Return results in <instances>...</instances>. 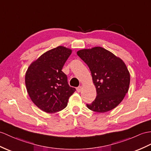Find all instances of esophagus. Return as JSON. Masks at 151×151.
Listing matches in <instances>:
<instances>
[{"mask_svg": "<svg viewBox=\"0 0 151 151\" xmlns=\"http://www.w3.org/2000/svg\"><path fill=\"white\" fill-rule=\"evenodd\" d=\"M82 89V86H79V87H78L76 88V91H77V92H78V93L81 92Z\"/></svg>", "mask_w": 151, "mask_h": 151, "instance_id": "esophagus-1", "label": "esophagus"}]
</instances>
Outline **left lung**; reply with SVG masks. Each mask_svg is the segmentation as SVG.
I'll return each mask as SVG.
<instances>
[{
    "label": "left lung",
    "mask_w": 151,
    "mask_h": 151,
    "mask_svg": "<svg viewBox=\"0 0 151 151\" xmlns=\"http://www.w3.org/2000/svg\"><path fill=\"white\" fill-rule=\"evenodd\" d=\"M77 55L88 65L96 97L87 107L97 113L113 109L123 100L130 84V74L122 59L101 47L85 49Z\"/></svg>",
    "instance_id": "8db88e82"
}]
</instances>
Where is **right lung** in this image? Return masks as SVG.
Wrapping results in <instances>:
<instances>
[{
    "label": "right lung",
    "instance_id": "obj_1",
    "mask_svg": "<svg viewBox=\"0 0 151 151\" xmlns=\"http://www.w3.org/2000/svg\"><path fill=\"white\" fill-rule=\"evenodd\" d=\"M72 50L63 46L45 52L28 68L25 83L31 100L41 110L55 113L67 106L76 89L62 71Z\"/></svg>",
    "mask_w": 151,
    "mask_h": 151
}]
</instances>
